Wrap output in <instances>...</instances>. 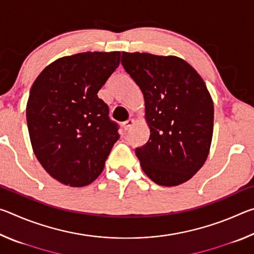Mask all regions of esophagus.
<instances>
[{
	"label": "esophagus",
	"mask_w": 254,
	"mask_h": 254,
	"mask_svg": "<svg viewBox=\"0 0 254 254\" xmlns=\"http://www.w3.org/2000/svg\"><path fill=\"white\" fill-rule=\"evenodd\" d=\"M134 126V120L133 119H128L127 121H126L123 123V128L126 131H127V130H130V128Z\"/></svg>",
	"instance_id": "1"
}]
</instances>
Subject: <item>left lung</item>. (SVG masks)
Wrapping results in <instances>:
<instances>
[{
  "label": "left lung",
  "mask_w": 254,
  "mask_h": 254,
  "mask_svg": "<svg viewBox=\"0 0 254 254\" xmlns=\"http://www.w3.org/2000/svg\"><path fill=\"white\" fill-rule=\"evenodd\" d=\"M122 65L144 97L149 141L135 154L148 177L160 186L190 179L207 159L214 104L203 78L176 56L122 53Z\"/></svg>",
  "instance_id": "obj_1"
}]
</instances>
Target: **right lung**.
Returning a JSON list of instances; mask_svg holds the SVG:
<instances>
[{
    "label": "right lung",
    "mask_w": 254,
    "mask_h": 254,
    "mask_svg": "<svg viewBox=\"0 0 254 254\" xmlns=\"http://www.w3.org/2000/svg\"><path fill=\"white\" fill-rule=\"evenodd\" d=\"M121 53H80L59 58L37 77L27 103L33 152L66 186L92 184L120 137L97 93L120 65Z\"/></svg>",
    "instance_id": "obj_1"
}]
</instances>
